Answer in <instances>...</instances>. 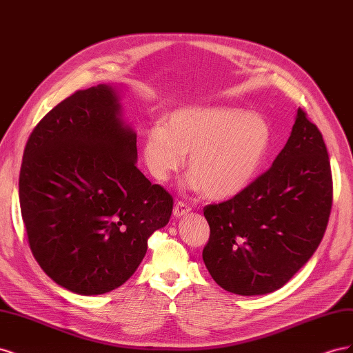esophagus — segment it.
<instances>
[{
  "mask_svg": "<svg viewBox=\"0 0 353 353\" xmlns=\"http://www.w3.org/2000/svg\"><path fill=\"white\" fill-rule=\"evenodd\" d=\"M191 210V208L187 205L184 201H178L175 208H174V218H181L187 215V213Z\"/></svg>",
  "mask_w": 353,
  "mask_h": 353,
  "instance_id": "obj_1",
  "label": "esophagus"
}]
</instances>
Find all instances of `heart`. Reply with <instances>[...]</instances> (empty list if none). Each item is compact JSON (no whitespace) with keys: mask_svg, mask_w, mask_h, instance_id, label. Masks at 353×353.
Wrapping results in <instances>:
<instances>
[{"mask_svg":"<svg viewBox=\"0 0 353 353\" xmlns=\"http://www.w3.org/2000/svg\"><path fill=\"white\" fill-rule=\"evenodd\" d=\"M271 147L265 117L230 108H183L154 125L143 141L150 175L166 183L185 163L191 188L212 200H227L248 187Z\"/></svg>","mask_w":353,"mask_h":353,"instance_id":"b5f03b06","label":"heart"}]
</instances>
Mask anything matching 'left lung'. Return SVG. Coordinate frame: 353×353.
I'll list each match as a JSON object with an SVG mask.
<instances>
[{
    "instance_id": "obj_1",
    "label": "left lung",
    "mask_w": 353,
    "mask_h": 353,
    "mask_svg": "<svg viewBox=\"0 0 353 353\" xmlns=\"http://www.w3.org/2000/svg\"><path fill=\"white\" fill-rule=\"evenodd\" d=\"M333 205L327 147L299 108L272 166L232 199L203 209L210 227L203 261L223 290H279L311 259Z\"/></svg>"
}]
</instances>
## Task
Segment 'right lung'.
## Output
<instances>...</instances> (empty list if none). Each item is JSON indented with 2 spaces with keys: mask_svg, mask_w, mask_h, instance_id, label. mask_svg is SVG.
<instances>
[{
  "mask_svg": "<svg viewBox=\"0 0 353 353\" xmlns=\"http://www.w3.org/2000/svg\"><path fill=\"white\" fill-rule=\"evenodd\" d=\"M19 199L42 271L83 296L130 280L174 208L172 196L137 168V134L105 83L72 94L34 128Z\"/></svg>",
  "mask_w": 353,
  "mask_h": 353,
  "instance_id": "add662e5",
  "label": "right lung"
}]
</instances>
